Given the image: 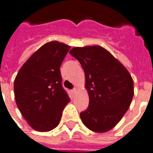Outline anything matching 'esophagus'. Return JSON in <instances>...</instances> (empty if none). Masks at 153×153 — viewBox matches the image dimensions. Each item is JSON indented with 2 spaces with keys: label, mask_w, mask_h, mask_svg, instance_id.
<instances>
[{
  "label": "esophagus",
  "mask_w": 153,
  "mask_h": 153,
  "mask_svg": "<svg viewBox=\"0 0 153 153\" xmlns=\"http://www.w3.org/2000/svg\"><path fill=\"white\" fill-rule=\"evenodd\" d=\"M76 91H77V89H76V88H74V89L72 90V92H73L74 94V93H75V92H76Z\"/></svg>",
  "instance_id": "esophagus-1"
}]
</instances>
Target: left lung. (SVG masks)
Segmentation results:
<instances>
[{
  "label": "left lung",
  "mask_w": 153,
  "mask_h": 153,
  "mask_svg": "<svg viewBox=\"0 0 153 153\" xmlns=\"http://www.w3.org/2000/svg\"><path fill=\"white\" fill-rule=\"evenodd\" d=\"M70 53L85 73L89 106L80 113L82 123L95 132L112 129L123 118L134 95L133 79L125 66L100 45L74 47Z\"/></svg>",
  "instance_id": "8db88e82"
}]
</instances>
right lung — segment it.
<instances>
[{
	"label": "right lung",
	"mask_w": 153,
	"mask_h": 153,
	"mask_svg": "<svg viewBox=\"0 0 153 153\" xmlns=\"http://www.w3.org/2000/svg\"><path fill=\"white\" fill-rule=\"evenodd\" d=\"M71 46L45 43L23 64L14 80L16 103L29 125L41 132L59 124L71 100L62 87L60 66Z\"/></svg>",
	"instance_id": "obj_1"
}]
</instances>
